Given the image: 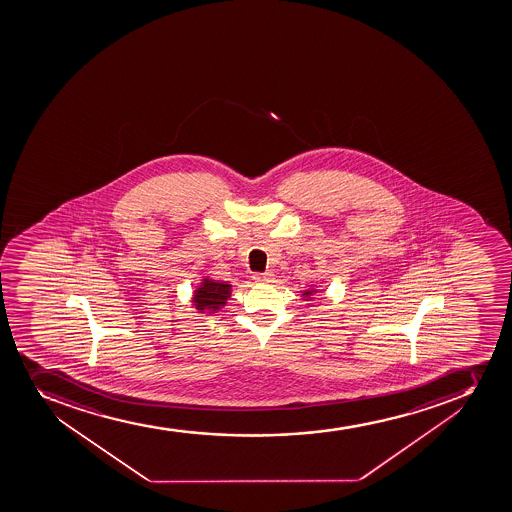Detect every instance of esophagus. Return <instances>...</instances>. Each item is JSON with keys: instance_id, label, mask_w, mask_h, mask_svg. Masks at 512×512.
Listing matches in <instances>:
<instances>
[{"instance_id": "esophagus-1", "label": "esophagus", "mask_w": 512, "mask_h": 512, "mask_svg": "<svg viewBox=\"0 0 512 512\" xmlns=\"http://www.w3.org/2000/svg\"><path fill=\"white\" fill-rule=\"evenodd\" d=\"M253 280L257 282V284H272L274 282V275L267 272V274H255L253 275Z\"/></svg>"}]
</instances>
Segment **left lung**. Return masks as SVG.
I'll return each mask as SVG.
<instances>
[{
  "instance_id": "left-lung-1",
  "label": "left lung",
  "mask_w": 512,
  "mask_h": 512,
  "mask_svg": "<svg viewBox=\"0 0 512 512\" xmlns=\"http://www.w3.org/2000/svg\"><path fill=\"white\" fill-rule=\"evenodd\" d=\"M317 294H319V289L315 285H310L309 289L302 290L300 299H302V302H310Z\"/></svg>"
}]
</instances>
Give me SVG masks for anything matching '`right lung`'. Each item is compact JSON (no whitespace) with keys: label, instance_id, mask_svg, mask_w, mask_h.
<instances>
[{"label":"right lung","instance_id":"add662e5","mask_svg":"<svg viewBox=\"0 0 512 512\" xmlns=\"http://www.w3.org/2000/svg\"><path fill=\"white\" fill-rule=\"evenodd\" d=\"M232 297V284L225 280L212 279L208 275H202L200 282L195 285L190 302L198 314H217L227 305Z\"/></svg>","mask_w":512,"mask_h":512}]
</instances>
